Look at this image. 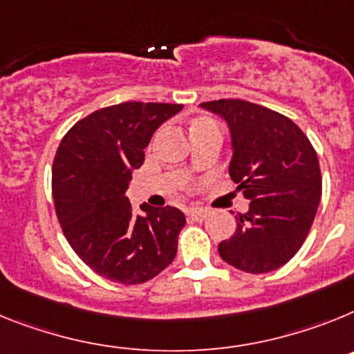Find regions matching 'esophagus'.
Segmentation results:
<instances>
[{
	"mask_svg": "<svg viewBox=\"0 0 354 354\" xmlns=\"http://www.w3.org/2000/svg\"><path fill=\"white\" fill-rule=\"evenodd\" d=\"M210 215V212L207 210V208H189L187 210V217H190V219L194 221H205Z\"/></svg>",
	"mask_w": 354,
	"mask_h": 354,
	"instance_id": "1",
	"label": "esophagus"
}]
</instances>
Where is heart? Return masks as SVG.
<instances>
[{
  "mask_svg": "<svg viewBox=\"0 0 354 354\" xmlns=\"http://www.w3.org/2000/svg\"><path fill=\"white\" fill-rule=\"evenodd\" d=\"M207 128H219V126H217V122H215L214 119L205 118V115H203V118H198L194 122H192V126H190V133H192V131L207 130ZM158 135L160 133L155 135V139H153V144H155V140L158 139Z\"/></svg>",
  "mask_w": 354,
  "mask_h": 354,
  "instance_id": "1",
  "label": "heart"
}]
</instances>
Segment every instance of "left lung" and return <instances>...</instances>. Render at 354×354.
Listing matches in <instances>:
<instances>
[{
	"label": "left lung",
	"mask_w": 354,
	"mask_h": 354,
	"mask_svg": "<svg viewBox=\"0 0 354 354\" xmlns=\"http://www.w3.org/2000/svg\"><path fill=\"white\" fill-rule=\"evenodd\" d=\"M203 109L228 122L230 176L250 199V210L236 217V232L219 244L221 258L251 274L278 269L299 251L317 214V153L296 122L262 104L217 100Z\"/></svg>",
	"instance_id": "8db88e82"
}]
</instances>
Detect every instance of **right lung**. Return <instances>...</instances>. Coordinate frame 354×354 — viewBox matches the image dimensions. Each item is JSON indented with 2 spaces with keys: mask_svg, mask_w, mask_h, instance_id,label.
<instances>
[{
  "mask_svg": "<svg viewBox=\"0 0 354 354\" xmlns=\"http://www.w3.org/2000/svg\"><path fill=\"white\" fill-rule=\"evenodd\" d=\"M176 103L126 101L88 113L58 146L53 160L55 210L69 245L94 272L122 285L155 278L173 262L185 215L174 207L133 214L126 198L144 147Z\"/></svg>",
  "mask_w": 354,
  "mask_h": 354,
  "instance_id": "add662e5",
  "label": "right lung"
}]
</instances>
